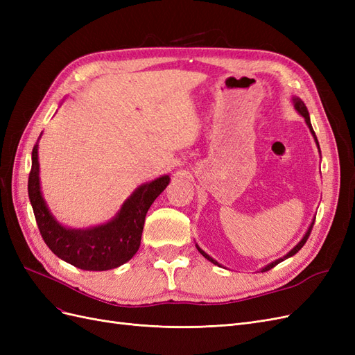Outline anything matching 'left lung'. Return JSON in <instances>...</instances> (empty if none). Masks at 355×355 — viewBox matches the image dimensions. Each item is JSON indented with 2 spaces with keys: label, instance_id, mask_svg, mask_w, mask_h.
<instances>
[{
  "label": "left lung",
  "instance_id": "8db88e82",
  "mask_svg": "<svg viewBox=\"0 0 355 355\" xmlns=\"http://www.w3.org/2000/svg\"><path fill=\"white\" fill-rule=\"evenodd\" d=\"M292 102H293V106H295V110L300 114V115H302L304 118H305V123H306V125H308V128H309V132H311V135H313V137H314V141H315V144H317V148H318V153H320V145H318V141H317V136H315V133H314V130H313V125H311V120H309V112H308V110H306V106H305V103L302 102V99H299V98H296V96H295V98H292ZM321 154V153H320ZM314 220H315V218H314ZM314 220L313 222H311V225H309V227H308V230H306V232L304 234V237H302V240H300L295 247H293V249L292 250H290L287 254H284L283 257H280V259H277V261H274V262H271V263H268L266 266H263L262 268V270H261V272H265V271H270L271 270V268H274L275 265H278V263H280V262H283L284 259H287V257H292L293 254H296L300 249H302V247H304V244L306 243V240H308V237H309V234H311V230H313V225H314ZM196 247H197V249H198V252L204 256V257H206V259L207 261H210L211 263H214V265H218V266H222L218 261H214L213 259V257L211 256H209L206 252H204L202 249H200V245L198 244H196Z\"/></svg>",
  "mask_w": 355,
  "mask_h": 355
}]
</instances>
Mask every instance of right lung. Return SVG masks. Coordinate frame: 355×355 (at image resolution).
Here are the masks:
<instances>
[{
    "label": "right lung",
    "instance_id": "right-lung-1",
    "mask_svg": "<svg viewBox=\"0 0 355 355\" xmlns=\"http://www.w3.org/2000/svg\"><path fill=\"white\" fill-rule=\"evenodd\" d=\"M168 182L170 176L164 175L142 184L108 222L90 228H68L53 216L42 197L37 142L32 149L28 194L41 237L53 253L84 271H108L121 266L136 254L146 213Z\"/></svg>",
    "mask_w": 355,
    "mask_h": 355
}]
</instances>
